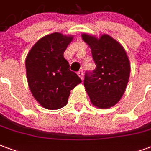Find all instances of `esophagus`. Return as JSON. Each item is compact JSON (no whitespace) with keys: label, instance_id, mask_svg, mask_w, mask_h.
I'll return each mask as SVG.
<instances>
[{"label":"esophagus","instance_id":"obj_1","mask_svg":"<svg viewBox=\"0 0 151 151\" xmlns=\"http://www.w3.org/2000/svg\"><path fill=\"white\" fill-rule=\"evenodd\" d=\"M77 74H78V76L80 77V79H81V80H83V71H79L78 72H77Z\"/></svg>","mask_w":151,"mask_h":151}]
</instances>
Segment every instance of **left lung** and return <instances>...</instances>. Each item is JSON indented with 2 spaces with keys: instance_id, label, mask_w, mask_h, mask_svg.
<instances>
[{
  "instance_id": "8db88e82",
  "label": "left lung",
  "mask_w": 151,
  "mask_h": 151,
  "mask_svg": "<svg viewBox=\"0 0 151 151\" xmlns=\"http://www.w3.org/2000/svg\"><path fill=\"white\" fill-rule=\"evenodd\" d=\"M88 45L96 69L86 72L83 84L93 105L99 109L113 107L122 97L130 74L129 60L124 47L108 35L97 38L82 35Z\"/></svg>"
}]
</instances>
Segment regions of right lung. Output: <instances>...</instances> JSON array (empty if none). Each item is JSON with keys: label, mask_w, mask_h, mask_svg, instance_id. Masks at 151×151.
I'll return each instance as SVG.
<instances>
[{"label": "right lung", "mask_w": 151, "mask_h": 151, "mask_svg": "<svg viewBox=\"0 0 151 151\" xmlns=\"http://www.w3.org/2000/svg\"><path fill=\"white\" fill-rule=\"evenodd\" d=\"M73 39L71 35L53 33L46 35L32 47L26 59L28 85L35 100L45 109L64 107L71 90L81 80L70 71L63 53Z\"/></svg>", "instance_id": "add662e5"}]
</instances>
